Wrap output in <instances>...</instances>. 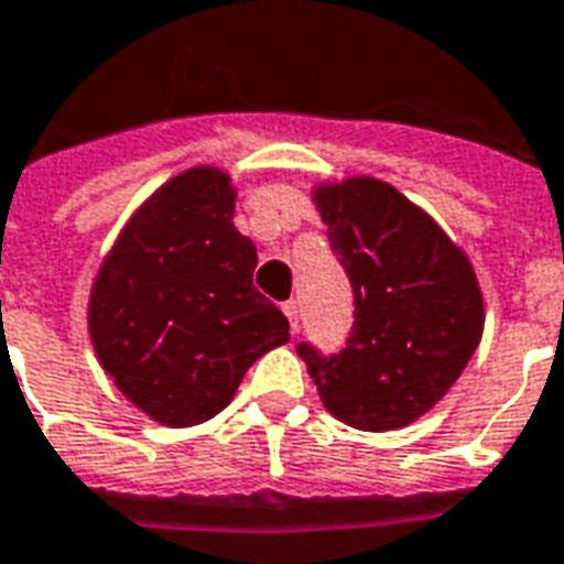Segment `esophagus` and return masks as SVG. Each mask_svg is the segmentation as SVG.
<instances>
[{
    "label": "esophagus",
    "instance_id": "obj_1",
    "mask_svg": "<svg viewBox=\"0 0 564 564\" xmlns=\"http://www.w3.org/2000/svg\"><path fill=\"white\" fill-rule=\"evenodd\" d=\"M283 314L290 319V329H293L295 335V332H299V305H295V302H283Z\"/></svg>",
    "mask_w": 564,
    "mask_h": 564
}]
</instances>
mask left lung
<instances>
[{
	"instance_id": "8db88e82",
	"label": "left lung",
	"mask_w": 564,
	"mask_h": 564,
	"mask_svg": "<svg viewBox=\"0 0 564 564\" xmlns=\"http://www.w3.org/2000/svg\"><path fill=\"white\" fill-rule=\"evenodd\" d=\"M311 196L350 274L356 319L341 354L299 344V356L332 416L362 432L402 429L447 395L484 338L471 259L387 181L354 174Z\"/></svg>"
}]
</instances>
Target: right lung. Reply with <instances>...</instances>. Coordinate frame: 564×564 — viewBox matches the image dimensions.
I'll use <instances>...</instances> for the list:
<instances>
[{
  "label": "right lung",
  "mask_w": 564,
  "mask_h": 564,
  "mask_svg": "<svg viewBox=\"0 0 564 564\" xmlns=\"http://www.w3.org/2000/svg\"><path fill=\"white\" fill-rule=\"evenodd\" d=\"M229 172L196 165L148 196L117 235L87 302L105 375L153 423L186 429L232 402L290 323L257 293V247L235 229Z\"/></svg>",
  "instance_id": "right-lung-1"
}]
</instances>
